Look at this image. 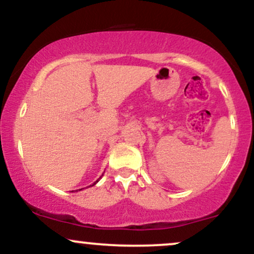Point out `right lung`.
Segmentation results:
<instances>
[{"instance_id":"obj_1","label":"right lung","mask_w":254,"mask_h":254,"mask_svg":"<svg viewBox=\"0 0 254 254\" xmlns=\"http://www.w3.org/2000/svg\"><path fill=\"white\" fill-rule=\"evenodd\" d=\"M98 183V180H97V182H95L94 184H93V185H95V184H97ZM93 185H90V186H93ZM80 190H82V189H80Z\"/></svg>"}]
</instances>
